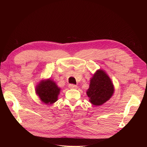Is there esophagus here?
I'll return each mask as SVG.
<instances>
[{
	"mask_svg": "<svg viewBox=\"0 0 147 147\" xmlns=\"http://www.w3.org/2000/svg\"><path fill=\"white\" fill-rule=\"evenodd\" d=\"M69 87L71 89H77L78 86L77 85H75V84H69Z\"/></svg>",
	"mask_w": 147,
	"mask_h": 147,
	"instance_id": "1",
	"label": "esophagus"
}]
</instances>
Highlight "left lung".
I'll return each mask as SVG.
<instances>
[{
	"label": "left lung",
	"instance_id": "left-lung-1",
	"mask_svg": "<svg viewBox=\"0 0 147 147\" xmlns=\"http://www.w3.org/2000/svg\"><path fill=\"white\" fill-rule=\"evenodd\" d=\"M115 91L114 85L105 70L98 69L90 80L86 94L91 103L99 106L108 101Z\"/></svg>",
	"mask_w": 147,
	"mask_h": 147
}]
</instances>
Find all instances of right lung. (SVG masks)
Instances as JSON below:
<instances>
[{
	"label": "right lung",
	"mask_w": 147,
	"mask_h": 147,
	"mask_svg": "<svg viewBox=\"0 0 147 147\" xmlns=\"http://www.w3.org/2000/svg\"><path fill=\"white\" fill-rule=\"evenodd\" d=\"M61 88L53 80L44 79L35 86V93L44 104L50 105L57 100Z\"/></svg>",
	"instance_id": "add662e5"
}]
</instances>
